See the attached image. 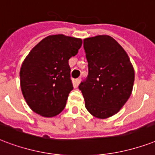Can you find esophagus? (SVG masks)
<instances>
[{
    "instance_id": "esophagus-1",
    "label": "esophagus",
    "mask_w": 155,
    "mask_h": 155,
    "mask_svg": "<svg viewBox=\"0 0 155 155\" xmlns=\"http://www.w3.org/2000/svg\"><path fill=\"white\" fill-rule=\"evenodd\" d=\"M80 81H81V79H80V78H78V79H76V80H75V87H78V86H79Z\"/></svg>"
}]
</instances>
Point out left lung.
Masks as SVG:
<instances>
[{
    "label": "left lung",
    "mask_w": 155,
    "mask_h": 155,
    "mask_svg": "<svg viewBox=\"0 0 155 155\" xmlns=\"http://www.w3.org/2000/svg\"><path fill=\"white\" fill-rule=\"evenodd\" d=\"M84 48L88 75L79 88L87 110L97 119H107L120 111L131 96L134 68L124 48L110 35L85 38Z\"/></svg>",
    "instance_id": "obj_1"
}]
</instances>
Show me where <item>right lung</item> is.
<instances>
[{"label": "right lung", "mask_w": 155, "mask_h": 155, "mask_svg": "<svg viewBox=\"0 0 155 155\" xmlns=\"http://www.w3.org/2000/svg\"><path fill=\"white\" fill-rule=\"evenodd\" d=\"M82 43V39L62 34L48 35L23 60L21 90L35 113L50 118L63 110L73 89L68 60L77 54Z\"/></svg>", "instance_id": "obj_1"}]
</instances>
